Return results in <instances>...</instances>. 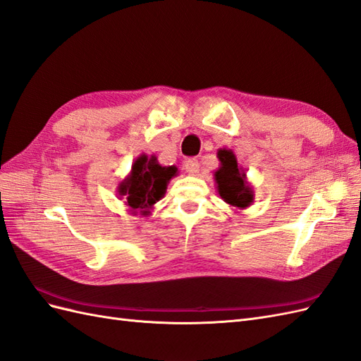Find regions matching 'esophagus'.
<instances>
[{
    "label": "esophagus",
    "mask_w": 361,
    "mask_h": 361,
    "mask_svg": "<svg viewBox=\"0 0 361 361\" xmlns=\"http://www.w3.org/2000/svg\"><path fill=\"white\" fill-rule=\"evenodd\" d=\"M185 170H187L188 174L191 176H196V174L200 171V164L197 159H188L185 162Z\"/></svg>",
    "instance_id": "esophagus-1"
}]
</instances>
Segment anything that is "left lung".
<instances>
[{"label": "left lung", "mask_w": 361, "mask_h": 361, "mask_svg": "<svg viewBox=\"0 0 361 361\" xmlns=\"http://www.w3.org/2000/svg\"><path fill=\"white\" fill-rule=\"evenodd\" d=\"M217 158L220 167L214 171V179L220 197L229 207L237 209L249 208L255 192L246 178V170L237 162V157L231 149H219Z\"/></svg>", "instance_id": "left-lung-1"}]
</instances>
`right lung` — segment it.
I'll list each match as a JSON object with an SVG mask.
<instances>
[{
    "mask_svg": "<svg viewBox=\"0 0 361 361\" xmlns=\"http://www.w3.org/2000/svg\"><path fill=\"white\" fill-rule=\"evenodd\" d=\"M178 176L174 165L162 167L154 154H140L132 164L130 173L116 187L118 197L124 199L129 212L147 217L152 214L154 203L159 202L167 191L169 182Z\"/></svg>",
    "mask_w": 361,
    "mask_h": 361,
    "instance_id": "right-lung-1",
    "label": "right lung"
}]
</instances>
